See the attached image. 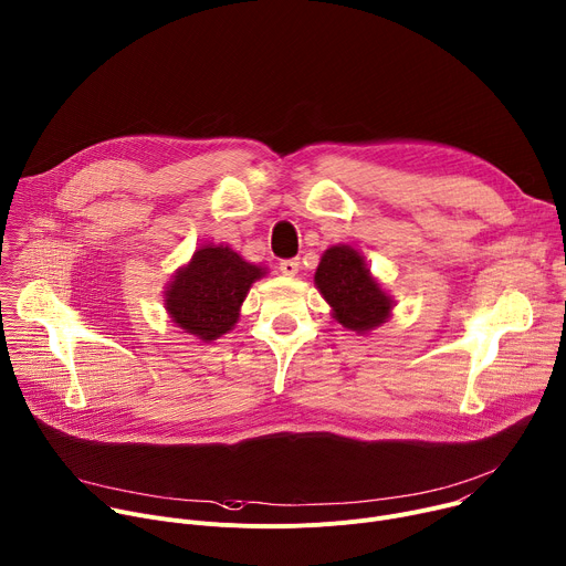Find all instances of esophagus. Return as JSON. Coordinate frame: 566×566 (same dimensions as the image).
Masks as SVG:
<instances>
[{
    "instance_id": "1",
    "label": "esophagus",
    "mask_w": 566,
    "mask_h": 566,
    "mask_svg": "<svg viewBox=\"0 0 566 566\" xmlns=\"http://www.w3.org/2000/svg\"><path fill=\"white\" fill-rule=\"evenodd\" d=\"M298 261L296 259H285V261H281V265H279V270H281V274H285V276H296L298 274Z\"/></svg>"
}]
</instances>
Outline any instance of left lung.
Listing matches in <instances>:
<instances>
[{
  "label": "left lung",
  "instance_id": "1",
  "mask_svg": "<svg viewBox=\"0 0 566 566\" xmlns=\"http://www.w3.org/2000/svg\"><path fill=\"white\" fill-rule=\"evenodd\" d=\"M315 285L346 331L368 335L391 319L396 301L375 279L350 244H333L324 251L315 272Z\"/></svg>",
  "mask_w": 566,
  "mask_h": 566
}]
</instances>
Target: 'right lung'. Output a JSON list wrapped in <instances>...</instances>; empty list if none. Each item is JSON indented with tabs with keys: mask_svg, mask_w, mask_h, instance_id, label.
I'll list each match as a JSON object with an SVG mask.
<instances>
[{
	"mask_svg": "<svg viewBox=\"0 0 566 566\" xmlns=\"http://www.w3.org/2000/svg\"><path fill=\"white\" fill-rule=\"evenodd\" d=\"M268 274V268L244 261L229 244H202L181 265L164 290L170 322L202 344L235 328L249 287Z\"/></svg>",
	"mask_w": 566,
	"mask_h": 566,
	"instance_id": "add662e5",
	"label": "right lung"
}]
</instances>
